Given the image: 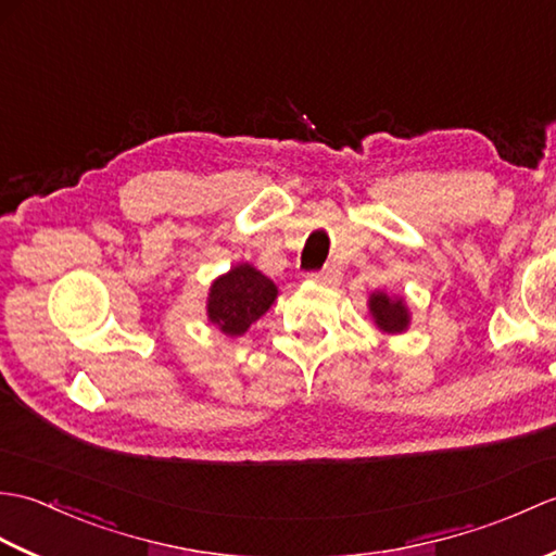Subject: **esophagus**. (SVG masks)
<instances>
[{
  "instance_id": "34e87169",
  "label": "esophagus",
  "mask_w": 556,
  "mask_h": 556,
  "mask_svg": "<svg viewBox=\"0 0 556 556\" xmlns=\"http://www.w3.org/2000/svg\"><path fill=\"white\" fill-rule=\"evenodd\" d=\"M311 279H315L317 285L337 287L339 281H341V269L334 267V265H329V267H325V269H320V271H315V275H311Z\"/></svg>"
}]
</instances>
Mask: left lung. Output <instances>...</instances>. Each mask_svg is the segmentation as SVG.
<instances>
[{
	"mask_svg": "<svg viewBox=\"0 0 556 556\" xmlns=\"http://www.w3.org/2000/svg\"><path fill=\"white\" fill-rule=\"evenodd\" d=\"M368 311L375 327L384 334H404L410 325V311L404 296H389L384 291H372Z\"/></svg>",
	"mask_w": 556,
	"mask_h": 556,
	"instance_id": "8db88e82",
	"label": "left lung"
}]
</instances>
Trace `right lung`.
<instances>
[{
  "label": "right lung",
  "instance_id": "right-lung-1",
  "mask_svg": "<svg viewBox=\"0 0 556 556\" xmlns=\"http://www.w3.org/2000/svg\"><path fill=\"white\" fill-rule=\"evenodd\" d=\"M277 296L279 289L275 281L251 263H239L210 285L207 320L222 334L243 337L271 308Z\"/></svg>",
  "mask_w": 556,
  "mask_h": 556
}]
</instances>
